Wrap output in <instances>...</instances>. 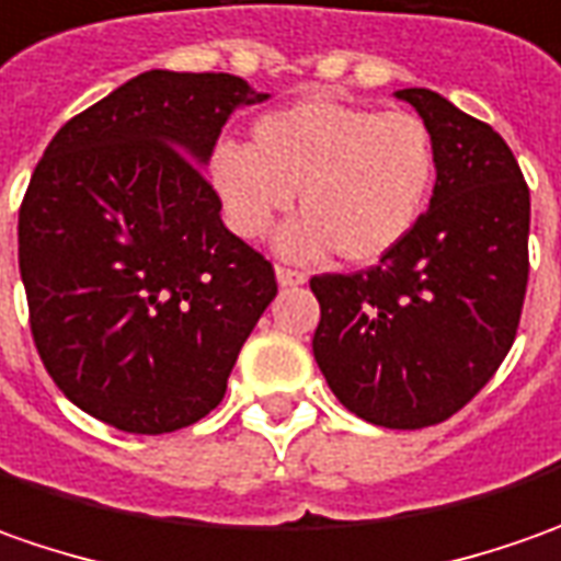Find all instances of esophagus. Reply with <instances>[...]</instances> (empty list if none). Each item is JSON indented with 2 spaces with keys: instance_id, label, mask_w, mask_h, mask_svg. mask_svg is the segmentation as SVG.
<instances>
[{
  "instance_id": "34e87169",
  "label": "esophagus",
  "mask_w": 561,
  "mask_h": 561,
  "mask_svg": "<svg viewBox=\"0 0 561 561\" xmlns=\"http://www.w3.org/2000/svg\"><path fill=\"white\" fill-rule=\"evenodd\" d=\"M276 282H279L282 288H288V285H304V282H307V273L288 270V266H276Z\"/></svg>"
}]
</instances>
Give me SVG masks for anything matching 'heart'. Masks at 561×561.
<instances>
[{"mask_svg":"<svg viewBox=\"0 0 561 561\" xmlns=\"http://www.w3.org/2000/svg\"><path fill=\"white\" fill-rule=\"evenodd\" d=\"M432 129L410 111H373L335 99H304L263 114L251 146L217 142L207 180L226 222L261 239L295 202L304 217L279 232V251L310 261L373 263L415 229L435 188Z\"/></svg>","mask_w":561,"mask_h":561,"instance_id":"b5f03b06","label":"heart"}]
</instances>
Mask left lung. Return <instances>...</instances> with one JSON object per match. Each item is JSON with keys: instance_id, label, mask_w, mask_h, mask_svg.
<instances>
[{"instance_id": "obj_1", "label": "left lung", "mask_w": 561, "mask_h": 561, "mask_svg": "<svg viewBox=\"0 0 561 561\" xmlns=\"http://www.w3.org/2000/svg\"><path fill=\"white\" fill-rule=\"evenodd\" d=\"M432 129L437 180L415 229L376 266L313 276V357L332 394L381 428L462 410L510 354L528 288L531 195L493 126L432 89H400Z\"/></svg>"}]
</instances>
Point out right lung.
Instances as JSON below:
<instances>
[{"mask_svg": "<svg viewBox=\"0 0 561 561\" xmlns=\"http://www.w3.org/2000/svg\"><path fill=\"white\" fill-rule=\"evenodd\" d=\"M270 99L232 73L146 70L55 133L18 214L30 332L51 381L129 435L210 413L276 298L202 167L229 114Z\"/></svg>", "mask_w": 561, "mask_h": 561, "instance_id": "add662e5", "label": "right lung"}]
</instances>
